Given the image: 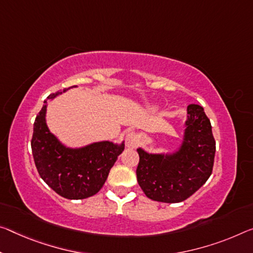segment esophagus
<instances>
[{"instance_id": "34e87169", "label": "esophagus", "mask_w": 253, "mask_h": 253, "mask_svg": "<svg viewBox=\"0 0 253 253\" xmlns=\"http://www.w3.org/2000/svg\"><path fill=\"white\" fill-rule=\"evenodd\" d=\"M125 144L127 147L129 148H135L138 145V135L134 133V131H130V133H127L125 136Z\"/></svg>"}]
</instances>
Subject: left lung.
Returning a JSON list of instances; mask_svg holds the SVG:
<instances>
[{
	"instance_id": "left-lung-1",
	"label": "left lung",
	"mask_w": 253,
	"mask_h": 253,
	"mask_svg": "<svg viewBox=\"0 0 253 253\" xmlns=\"http://www.w3.org/2000/svg\"><path fill=\"white\" fill-rule=\"evenodd\" d=\"M187 110L184 138L178 152L163 155L137 150V181L152 200L183 202L207 181L213 171L216 143L210 119L202 106L189 105Z\"/></svg>"
}]
</instances>
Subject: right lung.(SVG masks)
<instances>
[{
  "label": "right lung",
  "mask_w": 253,
  "mask_h": 253,
  "mask_svg": "<svg viewBox=\"0 0 253 253\" xmlns=\"http://www.w3.org/2000/svg\"><path fill=\"white\" fill-rule=\"evenodd\" d=\"M59 93L48 95L47 100ZM45 116L46 105L36 117L31 138V150L39 175L64 198L84 199L95 195L105 184L110 169L124 151V143L116 145L106 141L82 148H69L50 133Z\"/></svg>",
  "instance_id": "obj_1"
}]
</instances>
